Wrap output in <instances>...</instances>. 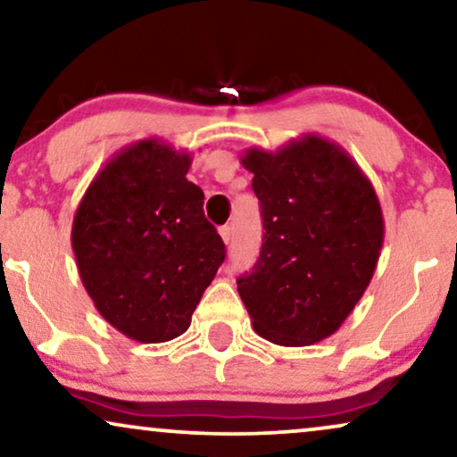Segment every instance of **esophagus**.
<instances>
[{
    "instance_id": "esophagus-1",
    "label": "esophagus",
    "mask_w": 457,
    "mask_h": 457,
    "mask_svg": "<svg viewBox=\"0 0 457 457\" xmlns=\"http://www.w3.org/2000/svg\"><path fill=\"white\" fill-rule=\"evenodd\" d=\"M218 233H220L224 243L230 241V227H220V228H218Z\"/></svg>"
}]
</instances>
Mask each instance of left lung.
Returning a JSON list of instances; mask_svg holds the SVG:
<instances>
[{"label":"left lung","instance_id":"left-lung-1","mask_svg":"<svg viewBox=\"0 0 457 457\" xmlns=\"http://www.w3.org/2000/svg\"><path fill=\"white\" fill-rule=\"evenodd\" d=\"M260 199V258L237 291L266 341L303 347L339 330L377 270L385 220L377 191L341 145L302 135L245 149Z\"/></svg>","mask_w":457,"mask_h":457}]
</instances>
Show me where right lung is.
I'll return each mask as SVG.
<instances>
[{
	"label": "right lung",
	"mask_w": 457,
	"mask_h": 457,
	"mask_svg": "<svg viewBox=\"0 0 457 457\" xmlns=\"http://www.w3.org/2000/svg\"><path fill=\"white\" fill-rule=\"evenodd\" d=\"M191 154L143 139L112 155L87 187L72 220V252L99 314L129 339L183 335L224 262L204 216V191L187 172Z\"/></svg>",
	"instance_id": "add662e5"
}]
</instances>
